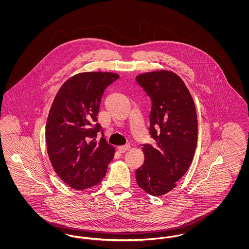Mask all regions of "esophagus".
<instances>
[{
  "mask_svg": "<svg viewBox=\"0 0 249 249\" xmlns=\"http://www.w3.org/2000/svg\"><path fill=\"white\" fill-rule=\"evenodd\" d=\"M130 144H125V145H121L119 147V151L120 153H125L126 151H128L130 149Z\"/></svg>",
  "mask_w": 249,
  "mask_h": 249,
  "instance_id": "1",
  "label": "esophagus"
}]
</instances>
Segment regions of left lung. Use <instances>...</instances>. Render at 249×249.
<instances>
[{
	"mask_svg": "<svg viewBox=\"0 0 249 249\" xmlns=\"http://www.w3.org/2000/svg\"><path fill=\"white\" fill-rule=\"evenodd\" d=\"M151 100L149 134L153 144L142 143L144 161L136 170L138 186L161 196L173 190L188 171L195 153L198 122L193 99L173 71L145 72L136 77Z\"/></svg>",
	"mask_w": 249,
	"mask_h": 249,
	"instance_id": "1",
	"label": "left lung"
}]
</instances>
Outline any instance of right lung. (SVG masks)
<instances>
[{
  "label": "right lung",
  "mask_w": 249,
  "mask_h": 249,
  "mask_svg": "<svg viewBox=\"0 0 249 249\" xmlns=\"http://www.w3.org/2000/svg\"><path fill=\"white\" fill-rule=\"evenodd\" d=\"M119 78L113 72L75 74L61 86L50 108L48 157L60 179L74 190L98 185L113 160L115 147L105 138L97 115L106 89Z\"/></svg>",
  "instance_id": "add662e5"
}]
</instances>
